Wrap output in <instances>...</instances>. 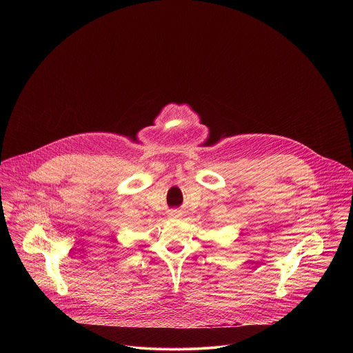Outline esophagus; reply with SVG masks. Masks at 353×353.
I'll list each match as a JSON object with an SVG mask.
<instances>
[{"instance_id": "esophagus-1", "label": "esophagus", "mask_w": 353, "mask_h": 353, "mask_svg": "<svg viewBox=\"0 0 353 353\" xmlns=\"http://www.w3.org/2000/svg\"><path fill=\"white\" fill-rule=\"evenodd\" d=\"M170 217H174V219H178V217H181V213L178 212V210H171V213H170Z\"/></svg>"}]
</instances>
